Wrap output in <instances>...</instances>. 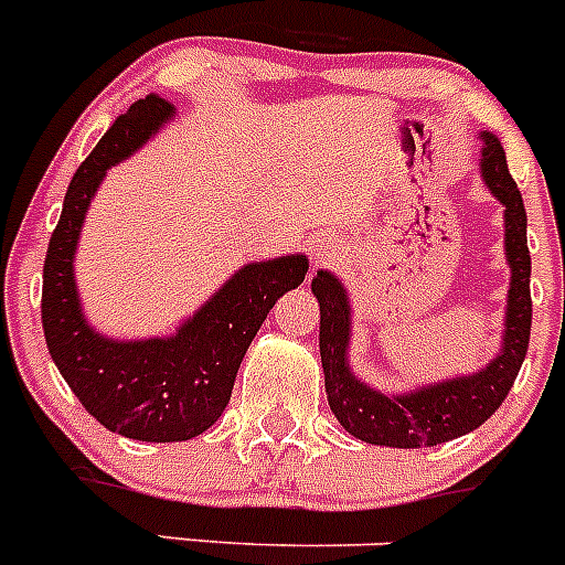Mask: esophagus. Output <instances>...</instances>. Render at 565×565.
I'll return each instance as SVG.
<instances>
[{"label": "esophagus", "mask_w": 565, "mask_h": 565, "mask_svg": "<svg viewBox=\"0 0 565 565\" xmlns=\"http://www.w3.org/2000/svg\"><path fill=\"white\" fill-rule=\"evenodd\" d=\"M333 252H337V248H333V243H319V246L313 248V259H317V263H322V259L331 257Z\"/></svg>", "instance_id": "esophagus-1"}]
</instances>
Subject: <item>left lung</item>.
Masks as SVG:
<instances>
[{
  "instance_id": "obj_1",
  "label": "left lung",
  "mask_w": 565,
  "mask_h": 565,
  "mask_svg": "<svg viewBox=\"0 0 565 565\" xmlns=\"http://www.w3.org/2000/svg\"><path fill=\"white\" fill-rule=\"evenodd\" d=\"M483 141L478 169L489 194L503 206V254L509 266L507 311H503L501 348L481 371L441 379L433 384H416L413 391L387 393L362 382L353 373L351 337L353 311L348 288L331 271H317L311 291L319 299V356L326 373V393L331 413L344 430L359 441L376 447H436L478 430L507 398L521 371L532 331V297L529 274L532 257L526 248V209L518 183L512 181L498 135L478 132Z\"/></svg>"
}]
</instances>
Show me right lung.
<instances>
[{
	"label": "right lung",
	"instance_id": "add662e5",
	"mask_svg": "<svg viewBox=\"0 0 565 565\" xmlns=\"http://www.w3.org/2000/svg\"><path fill=\"white\" fill-rule=\"evenodd\" d=\"M172 118L174 104L158 93L115 118L70 181L42 286L50 359L84 411L118 436L158 444L189 441L223 416L259 326L308 274L306 254L246 263L167 337L115 339L89 326L73 266L87 209L109 169L147 147Z\"/></svg>",
	"mask_w": 565,
	"mask_h": 565
}]
</instances>
